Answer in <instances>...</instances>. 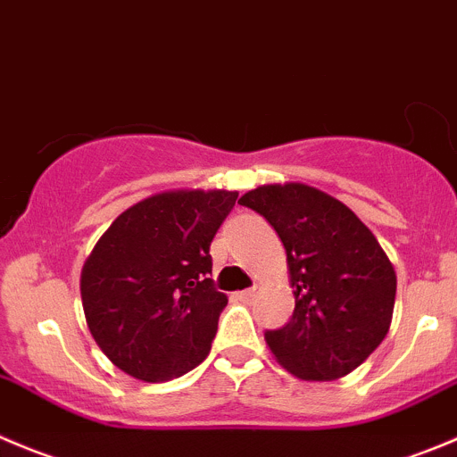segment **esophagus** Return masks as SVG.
Masks as SVG:
<instances>
[{
  "label": "esophagus",
  "instance_id": "obj_1",
  "mask_svg": "<svg viewBox=\"0 0 457 457\" xmlns=\"http://www.w3.org/2000/svg\"><path fill=\"white\" fill-rule=\"evenodd\" d=\"M259 295H261V287L259 286L247 287V290L238 292V296H241V299H245V301H252V299H254V296H259Z\"/></svg>",
  "mask_w": 457,
  "mask_h": 457
}]
</instances>
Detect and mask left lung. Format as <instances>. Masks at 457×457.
<instances>
[{
  "label": "left lung",
  "instance_id": "obj_1",
  "mask_svg": "<svg viewBox=\"0 0 457 457\" xmlns=\"http://www.w3.org/2000/svg\"><path fill=\"white\" fill-rule=\"evenodd\" d=\"M238 203L263 214L286 247L295 312L265 332L274 360L305 382L353 373L384 341L395 308V268L375 234L303 183L261 185Z\"/></svg>",
  "mask_w": 457,
  "mask_h": 457
}]
</instances>
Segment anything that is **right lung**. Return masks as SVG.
I'll use <instances>...</instances> for the list:
<instances>
[{
  "label": "right lung",
  "mask_w": 457,
  "mask_h": 457,
  "mask_svg": "<svg viewBox=\"0 0 457 457\" xmlns=\"http://www.w3.org/2000/svg\"><path fill=\"white\" fill-rule=\"evenodd\" d=\"M238 192L170 189L122 212L79 277L100 351L127 375L170 382L210 355L228 296L214 290L210 245Z\"/></svg>",
  "instance_id": "obj_1"
}]
</instances>
